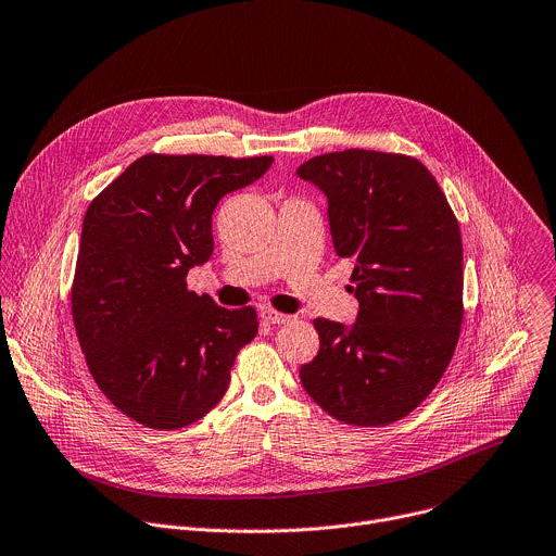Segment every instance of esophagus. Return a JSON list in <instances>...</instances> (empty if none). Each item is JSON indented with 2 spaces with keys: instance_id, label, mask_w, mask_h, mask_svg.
<instances>
[{
  "instance_id": "obj_1",
  "label": "esophagus",
  "mask_w": 556,
  "mask_h": 556,
  "mask_svg": "<svg viewBox=\"0 0 556 556\" xmlns=\"http://www.w3.org/2000/svg\"><path fill=\"white\" fill-rule=\"evenodd\" d=\"M261 318H263L265 323H269V325H287V323H291V316L280 314V312H274V309H265V312L261 314Z\"/></svg>"
}]
</instances>
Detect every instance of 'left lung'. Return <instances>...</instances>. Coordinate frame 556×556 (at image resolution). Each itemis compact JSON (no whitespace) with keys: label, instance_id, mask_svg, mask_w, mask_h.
I'll list each match as a JSON object with an SVG mask.
<instances>
[{"label":"left lung","instance_id":"8db88e82","mask_svg":"<svg viewBox=\"0 0 556 556\" xmlns=\"http://www.w3.org/2000/svg\"><path fill=\"white\" fill-rule=\"evenodd\" d=\"M327 197L333 250L353 265V325L316 318L320 351L300 366L340 421L389 424L435 389L462 327L464 252L455 214L417 159L376 150L314 156L295 172Z\"/></svg>","mask_w":556,"mask_h":556}]
</instances>
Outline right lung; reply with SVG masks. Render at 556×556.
Here are the masks:
<instances>
[{
  "mask_svg": "<svg viewBox=\"0 0 556 556\" xmlns=\"http://www.w3.org/2000/svg\"><path fill=\"white\" fill-rule=\"evenodd\" d=\"M271 156L146 154L90 203L73 285V320L103 395L135 421L174 430L207 415L238 351L258 333L252 306L188 291L214 252L218 201L258 180Z\"/></svg>",
  "mask_w": 556,
  "mask_h": 556,
  "instance_id": "right-lung-1",
  "label": "right lung"
}]
</instances>
